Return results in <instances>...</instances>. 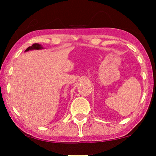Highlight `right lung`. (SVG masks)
I'll return each mask as SVG.
<instances>
[{
	"instance_id": "1",
	"label": "right lung",
	"mask_w": 156,
	"mask_h": 156,
	"mask_svg": "<svg viewBox=\"0 0 156 156\" xmlns=\"http://www.w3.org/2000/svg\"><path fill=\"white\" fill-rule=\"evenodd\" d=\"M41 49H43V48H42V46L41 45V44L35 43V44H33L32 46H30L29 48H27L26 50H25V52H27V51L32 50H41Z\"/></svg>"
}]
</instances>
